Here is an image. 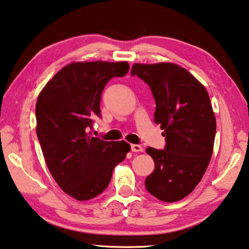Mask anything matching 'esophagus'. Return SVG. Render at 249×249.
Returning <instances> with one entry per match:
<instances>
[{"instance_id":"34e87169","label":"esophagus","mask_w":249,"mask_h":249,"mask_svg":"<svg viewBox=\"0 0 249 249\" xmlns=\"http://www.w3.org/2000/svg\"><path fill=\"white\" fill-rule=\"evenodd\" d=\"M131 151H133V152H142L143 151V149H142V147H141V145H139V144H131Z\"/></svg>"}]
</instances>
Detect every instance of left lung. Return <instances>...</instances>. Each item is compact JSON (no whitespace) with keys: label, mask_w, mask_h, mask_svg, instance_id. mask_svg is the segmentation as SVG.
Returning <instances> with one entry per match:
<instances>
[{"label":"left lung","mask_w":249,"mask_h":249,"mask_svg":"<svg viewBox=\"0 0 249 249\" xmlns=\"http://www.w3.org/2000/svg\"><path fill=\"white\" fill-rule=\"evenodd\" d=\"M131 75L150 86L157 104L154 122L166 137L165 150H145L155 164L145 189L160 201H180L196 189L211 162L216 118L209 95L176 63H134Z\"/></svg>","instance_id":"8db88e82"}]
</instances>
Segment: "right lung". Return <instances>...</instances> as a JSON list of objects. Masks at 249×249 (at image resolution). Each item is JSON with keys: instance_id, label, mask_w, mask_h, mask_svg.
Here are the masks:
<instances>
[{"instance_id": "add662e5", "label": "right lung", "mask_w": 249, "mask_h": 249, "mask_svg": "<svg viewBox=\"0 0 249 249\" xmlns=\"http://www.w3.org/2000/svg\"><path fill=\"white\" fill-rule=\"evenodd\" d=\"M129 70L126 61L71 62L47 82L36 106V135L53 178L68 196L89 201L109 186L114 167L130 144L91 137L100 116L101 92L113 76Z\"/></svg>"}]
</instances>
